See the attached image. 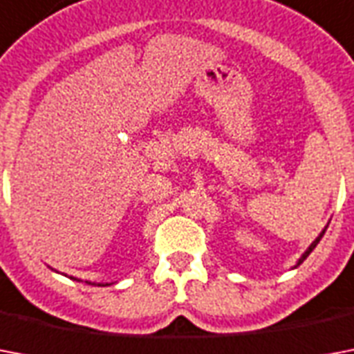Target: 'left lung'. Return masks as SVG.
<instances>
[{
    "label": "left lung",
    "mask_w": 354,
    "mask_h": 354,
    "mask_svg": "<svg viewBox=\"0 0 354 354\" xmlns=\"http://www.w3.org/2000/svg\"><path fill=\"white\" fill-rule=\"evenodd\" d=\"M325 230H327V227H325ZM325 230H324V232H322V233H319V235H318V236H316V241H314V242H313V244H310V246H308V248H307V252L303 253L301 257H299V261H297V264H296V266H299V264H301V263H303V261H305V259H307V257H308V255H310V252H313L314 248L318 246V242H319V241H322V236H324ZM296 266H294V268H296Z\"/></svg>",
    "instance_id": "8db88e82"
}]
</instances>
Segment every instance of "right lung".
<instances>
[{"label":"right lung","instance_id":"add662e5","mask_svg":"<svg viewBox=\"0 0 354 354\" xmlns=\"http://www.w3.org/2000/svg\"><path fill=\"white\" fill-rule=\"evenodd\" d=\"M71 279H73V277H71ZM86 283H88V281H86ZM90 285H91V283H90ZM106 285H108V283H106ZM106 285H102V283H99V285H97V286H106Z\"/></svg>","mask_w":354,"mask_h":354}]
</instances>
